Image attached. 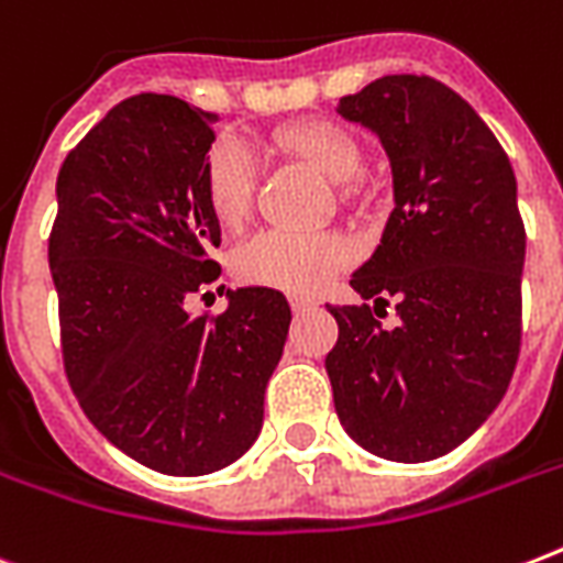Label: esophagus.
Instances as JSON below:
<instances>
[{"mask_svg":"<svg viewBox=\"0 0 563 563\" xmlns=\"http://www.w3.org/2000/svg\"><path fill=\"white\" fill-rule=\"evenodd\" d=\"M289 303H291V309H295V312H307V309H316L318 300L307 298V295H291Z\"/></svg>","mask_w":563,"mask_h":563,"instance_id":"esophagus-1","label":"esophagus"}]
</instances>
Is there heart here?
<instances>
[{"instance_id":"1","label":"heart","mask_w":563,"mask_h":563,"mask_svg":"<svg viewBox=\"0 0 563 563\" xmlns=\"http://www.w3.org/2000/svg\"><path fill=\"white\" fill-rule=\"evenodd\" d=\"M274 145L298 157L333 184H347L360 172L362 148L356 136L330 119H303L274 131ZM256 192L254 154L242 143H216L203 163V201L212 219L236 228L251 212ZM351 242L339 233H289L263 230L233 256V272L251 286L286 291H318L351 263Z\"/></svg>"}]
</instances>
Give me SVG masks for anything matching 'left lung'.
<instances>
[{
	"instance_id": "1",
	"label": "left lung",
	"mask_w": 563,
	"mask_h": 563,
	"mask_svg": "<svg viewBox=\"0 0 563 563\" xmlns=\"http://www.w3.org/2000/svg\"><path fill=\"white\" fill-rule=\"evenodd\" d=\"M391 161L394 210L353 274L362 307H327V353L347 435L388 462H429L503 400L523 335L526 228L508 154L479 113L429 75H385L339 101ZM398 321L383 328L384 309Z\"/></svg>"
}]
</instances>
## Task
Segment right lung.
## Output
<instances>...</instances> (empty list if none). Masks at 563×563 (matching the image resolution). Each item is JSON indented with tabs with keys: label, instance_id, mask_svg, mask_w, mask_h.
<instances>
[{
	"label": "right lung",
	"instance_id": "1",
	"mask_svg": "<svg viewBox=\"0 0 563 563\" xmlns=\"http://www.w3.org/2000/svg\"><path fill=\"white\" fill-rule=\"evenodd\" d=\"M212 122L161 92L117 104L66 154L48 233L66 379L110 444L169 476L221 471L254 444L291 321L265 286L187 312L221 274L203 201Z\"/></svg>",
	"mask_w": 563,
	"mask_h": 563
}]
</instances>
